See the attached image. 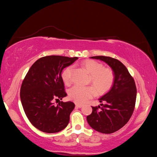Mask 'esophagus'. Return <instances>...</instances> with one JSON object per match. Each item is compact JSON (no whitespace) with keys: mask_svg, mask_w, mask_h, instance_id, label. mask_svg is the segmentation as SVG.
Masks as SVG:
<instances>
[{"mask_svg":"<svg viewBox=\"0 0 157 157\" xmlns=\"http://www.w3.org/2000/svg\"><path fill=\"white\" fill-rule=\"evenodd\" d=\"M75 106H76V107H77V108H81V107H82V105H80V104H76L75 105Z\"/></svg>","mask_w":157,"mask_h":157,"instance_id":"obj_1","label":"esophagus"}]
</instances>
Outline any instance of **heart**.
Here are the masks:
<instances>
[{
    "instance_id": "1",
    "label": "heart",
    "mask_w": 157,
    "mask_h": 157,
    "mask_svg": "<svg viewBox=\"0 0 157 157\" xmlns=\"http://www.w3.org/2000/svg\"><path fill=\"white\" fill-rule=\"evenodd\" d=\"M83 67L90 74V80L92 82L99 94H103L109 91L115 82V75L109 68H103L101 63L96 61L88 59L82 63ZM73 68L69 67L62 73V78L65 84L71 82V75ZM93 86H82L75 85L69 91V98L78 103H83L96 94V90Z\"/></svg>"
}]
</instances>
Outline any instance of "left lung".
<instances>
[{"label":"left lung","instance_id":"left-lung-1","mask_svg":"<svg viewBox=\"0 0 157 157\" xmlns=\"http://www.w3.org/2000/svg\"><path fill=\"white\" fill-rule=\"evenodd\" d=\"M92 59L104 61L115 75L112 88L99 99L100 106L92 107L87 116L89 125L103 134H111L120 130L130 120L134 110L137 90L134 78L124 64L107 56H93Z\"/></svg>","mask_w":157,"mask_h":157}]
</instances>
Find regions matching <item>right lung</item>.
I'll list each match as a JSON object with an SVG mask.
<instances>
[{
  "label": "right lung",
  "instance_id": "right-lung-1",
  "mask_svg": "<svg viewBox=\"0 0 157 157\" xmlns=\"http://www.w3.org/2000/svg\"><path fill=\"white\" fill-rule=\"evenodd\" d=\"M77 57L45 56L36 60L22 82L20 98L28 119L37 129L45 133H56L69 124L74 103L54 100L67 96L61 72L78 59Z\"/></svg>",
  "mask_w": 157,
  "mask_h": 157
}]
</instances>
